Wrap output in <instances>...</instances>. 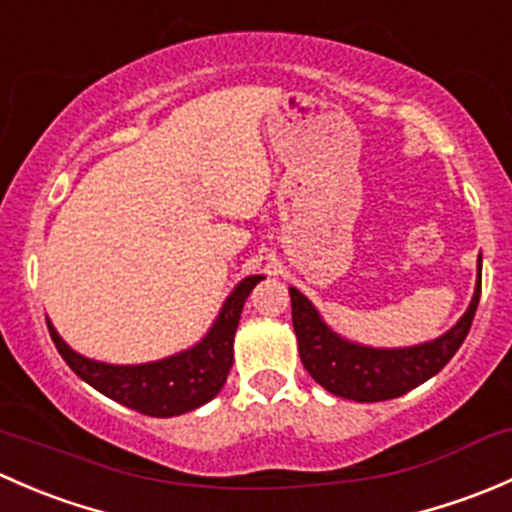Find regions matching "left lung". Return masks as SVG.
I'll list each match as a JSON object with an SVG mask.
<instances>
[{
    "label": "left lung",
    "mask_w": 512,
    "mask_h": 512,
    "mask_svg": "<svg viewBox=\"0 0 512 512\" xmlns=\"http://www.w3.org/2000/svg\"><path fill=\"white\" fill-rule=\"evenodd\" d=\"M480 270L483 260L478 255L476 287L463 317L441 337L411 347H369L342 337L327 324L312 299L289 287L292 297V324L299 344V359L319 386L342 399L374 404V401L396 399L416 389L423 381L436 376L468 337L480 299Z\"/></svg>",
    "instance_id": "left-lung-1"
}]
</instances>
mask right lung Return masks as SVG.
<instances>
[{
  "label": "right lung",
  "mask_w": 512,
  "mask_h": 512,
  "mask_svg": "<svg viewBox=\"0 0 512 512\" xmlns=\"http://www.w3.org/2000/svg\"><path fill=\"white\" fill-rule=\"evenodd\" d=\"M262 280L265 275H247L245 280L237 282L225 297L208 332L193 347L180 349V352L156 361H143V364L96 361L71 349L56 332L49 317H46V327H49L61 359L71 366V371L81 381L94 386L103 396L146 416H180L213 401L225 386L232 359H235L232 344H235L242 307L257 282Z\"/></svg>",
  "instance_id": "obj_1"
}]
</instances>
